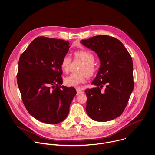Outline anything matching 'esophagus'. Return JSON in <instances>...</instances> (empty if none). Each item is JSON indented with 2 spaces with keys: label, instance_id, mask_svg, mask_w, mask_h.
<instances>
[{
  "label": "esophagus",
  "instance_id": "1",
  "mask_svg": "<svg viewBox=\"0 0 155 155\" xmlns=\"http://www.w3.org/2000/svg\"><path fill=\"white\" fill-rule=\"evenodd\" d=\"M76 90H77V95H79V94H83V91H82L81 90H80V88H77Z\"/></svg>",
  "mask_w": 155,
  "mask_h": 155
}]
</instances>
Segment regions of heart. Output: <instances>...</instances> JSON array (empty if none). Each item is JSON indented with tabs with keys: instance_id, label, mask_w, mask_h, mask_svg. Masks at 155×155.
Returning <instances> with one entry per match:
<instances>
[{
	"instance_id": "obj_1",
	"label": "heart",
	"mask_w": 155,
	"mask_h": 155,
	"mask_svg": "<svg viewBox=\"0 0 155 155\" xmlns=\"http://www.w3.org/2000/svg\"><path fill=\"white\" fill-rule=\"evenodd\" d=\"M75 58L80 59L83 62L81 65L79 71L80 73H74L64 78L65 85L70 87H77L81 83L85 81L87 77L93 76L96 72V68L94 64L95 61L94 56L90 51L81 50L75 53ZM72 62V59L69 54H65L61 61V68L65 73L69 72Z\"/></svg>"
}]
</instances>
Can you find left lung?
<instances>
[{
    "instance_id": "1",
    "label": "left lung",
    "mask_w": 155,
    "mask_h": 155,
    "mask_svg": "<svg viewBox=\"0 0 155 155\" xmlns=\"http://www.w3.org/2000/svg\"><path fill=\"white\" fill-rule=\"evenodd\" d=\"M80 43L94 51L101 65L91 84L87 89L86 111L92 120L108 121L120 116L134 89L133 64L130 55L117 38L97 35ZM105 86V90L101 89Z\"/></svg>"
}]
</instances>
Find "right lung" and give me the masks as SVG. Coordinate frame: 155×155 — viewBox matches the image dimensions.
<instances>
[{
  "instance_id": "add662e5",
  "label": "right lung",
  "mask_w": 155,
  "mask_h": 155,
  "mask_svg": "<svg viewBox=\"0 0 155 155\" xmlns=\"http://www.w3.org/2000/svg\"><path fill=\"white\" fill-rule=\"evenodd\" d=\"M69 45L64 40L38 37L19 58L17 83L22 100L29 114L42 123L64 121L77 94L74 87L61 86V63Z\"/></svg>"
}]
</instances>
